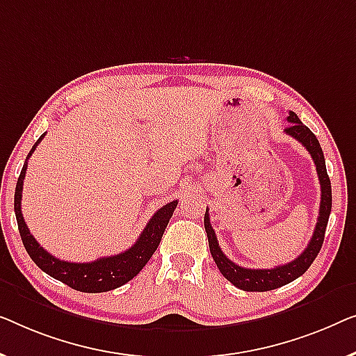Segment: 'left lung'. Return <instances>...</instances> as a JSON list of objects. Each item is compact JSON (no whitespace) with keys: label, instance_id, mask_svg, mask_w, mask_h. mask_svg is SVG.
<instances>
[{"label":"left lung","instance_id":"1","mask_svg":"<svg viewBox=\"0 0 356 356\" xmlns=\"http://www.w3.org/2000/svg\"><path fill=\"white\" fill-rule=\"evenodd\" d=\"M287 121L290 124L285 127V134L298 140L308 149L314 161V166H316L319 184H321V204H319L318 222L316 227H314L313 237L302 254H298V258H295L293 261L271 269H248L238 266L222 253L218 243L216 234H214L211 224H209V214L208 211L204 213V230H207L209 252H211L214 263L218 264L219 271L229 282H232L235 287L242 289L245 292H266V290L279 289L300 277L303 273H307L314 258L318 257L324 242V234H326L330 208H332V190H330V180L326 171V161H324L321 145H319L316 135L300 121L293 111H289Z\"/></svg>","mask_w":356,"mask_h":356}]
</instances>
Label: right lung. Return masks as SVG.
<instances>
[{
	"label": "right lung",
	"mask_w": 356,
	"mask_h": 356,
	"mask_svg": "<svg viewBox=\"0 0 356 356\" xmlns=\"http://www.w3.org/2000/svg\"><path fill=\"white\" fill-rule=\"evenodd\" d=\"M44 134L40 135V138L35 142V145L27 154V159L32 156V153L37 148V145L42 142ZM27 159L24 163V168L21 171V176L17 179L16 193H14V211H16V219L19 226V234H21L22 243L26 247L29 257L37 266L51 276L54 279L61 280L63 284L69 285V287L79 290V292L87 293H99L108 292V290L118 289L134 279L137 274L142 271L145 264L149 261L153 253L156 252L159 242L164 230L168 227L169 219H171L174 209L177 207V200L164 204L159 208L153 218L149 219L147 227L140 234L132 247L126 252L114 254V257H104L99 258L97 261L92 263H69L58 259L53 254H49L40 243L35 240V237L30 234L26 221H24L22 211H21V200H22V185L24 179H26L27 171Z\"/></svg>",
	"instance_id": "1"
}]
</instances>
